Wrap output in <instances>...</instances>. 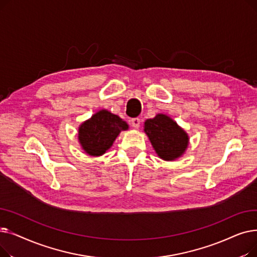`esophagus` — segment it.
I'll return each mask as SVG.
<instances>
[{
    "instance_id": "34e87169",
    "label": "esophagus",
    "mask_w": 257,
    "mask_h": 257,
    "mask_svg": "<svg viewBox=\"0 0 257 257\" xmlns=\"http://www.w3.org/2000/svg\"><path fill=\"white\" fill-rule=\"evenodd\" d=\"M131 125L133 128L138 129L140 126H141V119L139 117H134V118H131Z\"/></svg>"
}]
</instances>
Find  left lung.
Wrapping results in <instances>:
<instances>
[{
  "label": "left lung",
  "mask_w": 257,
  "mask_h": 257,
  "mask_svg": "<svg viewBox=\"0 0 257 257\" xmlns=\"http://www.w3.org/2000/svg\"><path fill=\"white\" fill-rule=\"evenodd\" d=\"M145 132L155 152L164 160L180 157L188 146L187 133L170 116L159 113L145 121Z\"/></svg>",
  "instance_id": "obj_1"
}]
</instances>
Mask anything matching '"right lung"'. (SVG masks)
<instances>
[{"label": "right lung", "instance_id": "1", "mask_svg": "<svg viewBox=\"0 0 257 257\" xmlns=\"http://www.w3.org/2000/svg\"><path fill=\"white\" fill-rule=\"evenodd\" d=\"M127 129L125 120L102 109L80 125L78 139L86 154L101 156L112 146L120 131Z\"/></svg>", "mask_w": 257, "mask_h": 257}]
</instances>
